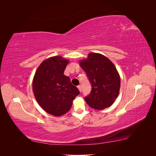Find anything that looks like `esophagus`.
<instances>
[{"instance_id":"34e87169","label":"esophagus","mask_w":156,"mask_h":156,"mask_svg":"<svg viewBox=\"0 0 156 156\" xmlns=\"http://www.w3.org/2000/svg\"><path fill=\"white\" fill-rule=\"evenodd\" d=\"M77 88H78V89H79V90L80 91V92H81V85H78L77 86Z\"/></svg>"}]
</instances>
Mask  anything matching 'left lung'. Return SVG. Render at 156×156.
Returning a JSON list of instances; mask_svg holds the SVG:
<instances>
[{"label": "left lung", "instance_id": "left-lung-1", "mask_svg": "<svg viewBox=\"0 0 156 156\" xmlns=\"http://www.w3.org/2000/svg\"><path fill=\"white\" fill-rule=\"evenodd\" d=\"M79 65L92 84L90 94L84 98L87 104L97 110L111 106L120 88V77L115 65L104 55L95 53H89Z\"/></svg>", "mask_w": 156, "mask_h": 156}]
</instances>
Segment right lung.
I'll list each match as a JSON object with an SVG mask.
<instances>
[{
  "label": "right lung",
  "instance_id": "right-lung-1",
  "mask_svg": "<svg viewBox=\"0 0 156 156\" xmlns=\"http://www.w3.org/2000/svg\"><path fill=\"white\" fill-rule=\"evenodd\" d=\"M69 60L55 56L45 60L37 68L32 81L34 96L40 106L49 114H66L79 94L78 88L64 75Z\"/></svg>",
  "mask_w": 156,
  "mask_h": 156
}]
</instances>
